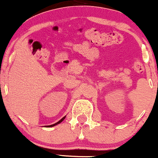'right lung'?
I'll return each mask as SVG.
<instances>
[{"label": "right lung", "mask_w": 158, "mask_h": 158, "mask_svg": "<svg viewBox=\"0 0 158 158\" xmlns=\"http://www.w3.org/2000/svg\"><path fill=\"white\" fill-rule=\"evenodd\" d=\"M66 118V116H64V117H63V118H62L60 119V120L59 121H58V122H57V123H55V124H51V125H48V126H46V127H54V126L57 125V124H60V122H62V121H63L64 120V118Z\"/></svg>", "instance_id": "1"}]
</instances>
